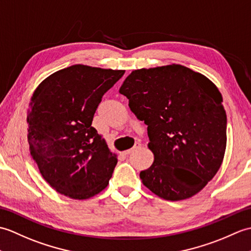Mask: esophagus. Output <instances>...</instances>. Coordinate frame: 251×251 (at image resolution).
Instances as JSON below:
<instances>
[{
  "mask_svg": "<svg viewBox=\"0 0 251 251\" xmlns=\"http://www.w3.org/2000/svg\"><path fill=\"white\" fill-rule=\"evenodd\" d=\"M140 148H141V144H140V143H136V144L134 145V147L131 148V149H129V150H126V151H124V154H125V155H127V154L132 153L133 151H135V150L140 149Z\"/></svg>",
  "mask_w": 251,
  "mask_h": 251,
  "instance_id": "esophagus-1",
  "label": "esophagus"
}]
</instances>
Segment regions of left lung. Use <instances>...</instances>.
<instances>
[{"instance_id":"1","label":"left lung","mask_w":251,"mask_h":251,"mask_svg":"<svg viewBox=\"0 0 251 251\" xmlns=\"http://www.w3.org/2000/svg\"><path fill=\"white\" fill-rule=\"evenodd\" d=\"M119 92L148 126L153 163L145 187L161 199L193 197L219 171L226 147V114L215 83L180 64L134 70Z\"/></svg>"}]
</instances>
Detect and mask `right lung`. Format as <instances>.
I'll list each match as a JSON object with an SVG mask.
<instances>
[{"label":"right lung","mask_w":251,"mask_h":251,"mask_svg":"<svg viewBox=\"0 0 251 251\" xmlns=\"http://www.w3.org/2000/svg\"><path fill=\"white\" fill-rule=\"evenodd\" d=\"M124 74L75 64L54 72L33 93L26 115L31 157L65 197L87 200L108 185L117 154L91 125L104 93Z\"/></svg>","instance_id":"right-lung-1"}]
</instances>
